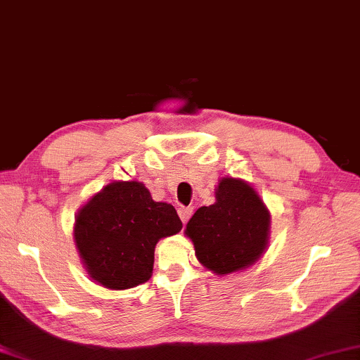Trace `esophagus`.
I'll use <instances>...</instances> for the list:
<instances>
[{
  "label": "esophagus",
  "instance_id": "obj_1",
  "mask_svg": "<svg viewBox=\"0 0 360 360\" xmlns=\"http://www.w3.org/2000/svg\"><path fill=\"white\" fill-rule=\"evenodd\" d=\"M193 210H194L193 207H179V210H177V212H179L181 220H183L184 224L191 219V215H193Z\"/></svg>",
  "mask_w": 360,
  "mask_h": 360
}]
</instances>
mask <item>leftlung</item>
Listing matches in <instances>:
<instances>
[{
	"instance_id": "left-lung-1",
	"label": "left lung",
	"mask_w": 360,
	"mask_h": 360,
	"mask_svg": "<svg viewBox=\"0 0 360 360\" xmlns=\"http://www.w3.org/2000/svg\"><path fill=\"white\" fill-rule=\"evenodd\" d=\"M215 202L195 210L186 225L195 257L217 275L238 271L265 252L270 212L255 189L240 179L224 177Z\"/></svg>"
}]
</instances>
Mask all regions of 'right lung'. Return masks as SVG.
<instances>
[{
  "label": "right lung",
  "instance_id": "obj_1",
  "mask_svg": "<svg viewBox=\"0 0 360 360\" xmlns=\"http://www.w3.org/2000/svg\"><path fill=\"white\" fill-rule=\"evenodd\" d=\"M183 229L171 204L153 200L145 184L112 183L95 194L75 219V245L89 275L112 290L150 280L160 238Z\"/></svg>",
  "mask_w": 360,
  "mask_h": 360
}]
</instances>
